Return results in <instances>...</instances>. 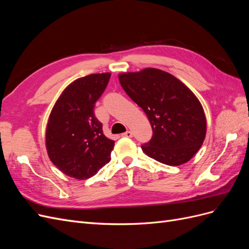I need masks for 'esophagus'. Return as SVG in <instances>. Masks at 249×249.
I'll use <instances>...</instances> for the list:
<instances>
[{"instance_id": "1", "label": "esophagus", "mask_w": 249, "mask_h": 249, "mask_svg": "<svg viewBox=\"0 0 249 249\" xmlns=\"http://www.w3.org/2000/svg\"><path fill=\"white\" fill-rule=\"evenodd\" d=\"M123 137H127V138H132L133 137V133L131 131H126L124 134H122Z\"/></svg>"}]
</instances>
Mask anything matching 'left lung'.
Returning <instances> with one entry per match:
<instances>
[{"label":"left lung","instance_id":"left-lung-1","mask_svg":"<svg viewBox=\"0 0 249 249\" xmlns=\"http://www.w3.org/2000/svg\"><path fill=\"white\" fill-rule=\"evenodd\" d=\"M118 79L152 125L153 136L141 145L143 152L171 166L189 161L200 148L207 130L197 97L172 74L157 69L123 73Z\"/></svg>","mask_w":249,"mask_h":249}]
</instances>
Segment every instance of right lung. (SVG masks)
<instances>
[{
    "instance_id": "1",
    "label": "right lung",
    "mask_w": 249,
    "mask_h": 249,
    "mask_svg": "<svg viewBox=\"0 0 249 249\" xmlns=\"http://www.w3.org/2000/svg\"><path fill=\"white\" fill-rule=\"evenodd\" d=\"M111 73H94L67 87L53 108L46 134L51 161L66 176L86 179L109 163L114 141L103 133L94 107Z\"/></svg>"
}]
</instances>
